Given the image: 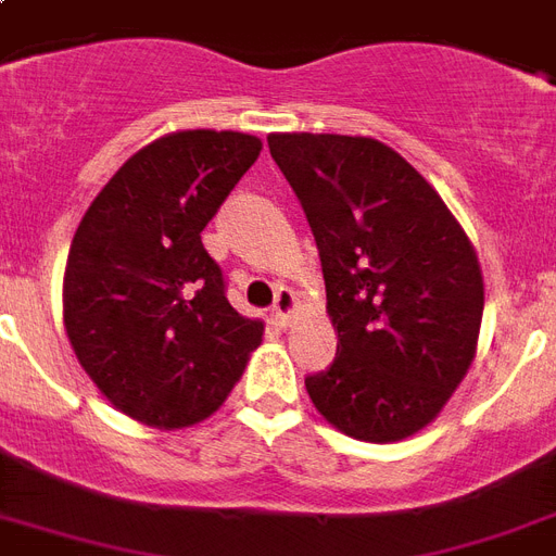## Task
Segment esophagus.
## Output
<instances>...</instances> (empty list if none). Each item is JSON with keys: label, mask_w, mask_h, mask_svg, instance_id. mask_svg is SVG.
Returning <instances> with one entry per match:
<instances>
[{"label": "esophagus", "mask_w": 556, "mask_h": 556, "mask_svg": "<svg viewBox=\"0 0 556 556\" xmlns=\"http://www.w3.org/2000/svg\"><path fill=\"white\" fill-rule=\"evenodd\" d=\"M296 300H294V291L291 288H279L277 296H274V320H277L279 326L288 324V317H291V312H294Z\"/></svg>", "instance_id": "esophagus-1"}]
</instances>
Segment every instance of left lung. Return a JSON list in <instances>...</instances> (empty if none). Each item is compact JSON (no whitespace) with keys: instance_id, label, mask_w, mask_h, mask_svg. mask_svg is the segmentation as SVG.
I'll list each match as a JSON object with an SVG mask.
<instances>
[{"instance_id":"obj_1","label":"left lung","mask_w":556,"mask_h":556,"mask_svg":"<svg viewBox=\"0 0 556 556\" xmlns=\"http://www.w3.org/2000/svg\"><path fill=\"white\" fill-rule=\"evenodd\" d=\"M303 203L338 353L306 379L334 429L396 443L438 417L476 358L484 279L476 248L426 177L370 137L270 134Z\"/></svg>"}]
</instances>
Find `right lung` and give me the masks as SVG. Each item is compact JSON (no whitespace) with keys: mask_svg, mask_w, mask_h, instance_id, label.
I'll return each mask as SVG.
<instances>
[{"mask_svg":"<svg viewBox=\"0 0 556 556\" xmlns=\"http://www.w3.org/2000/svg\"><path fill=\"white\" fill-rule=\"evenodd\" d=\"M239 130H177L130 156L84 212L63 274V326L96 388L154 429L222 408L265 324L241 317L201 232L256 163Z\"/></svg>","mask_w":556,"mask_h":556,"instance_id":"1","label":"right lung"}]
</instances>
